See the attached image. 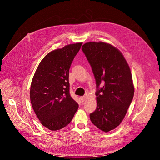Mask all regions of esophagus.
I'll list each match as a JSON object with an SVG mask.
<instances>
[{
  "instance_id": "1",
  "label": "esophagus",
  "mask_w": 160,
  "mask_h": 160,
  "mask_svg": "<svg viewBox=\"0 0 160 160\" xmlns=\"http://www.w3.org/2000/svg\"><path fill=\"white\" fill-rule=\"evenodd\" d=\"M80 99H81V101H82V102H83V101L85 100V99H86V97L85 96H83V97H81L80 98Z\"/></svg>"
}]
</instances>
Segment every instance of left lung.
<instances>
[{"instance_id":"obj_1","label":"left lung","mask_w":160,"mask_h":160,"mask_svg":"<svg viewBox=\"0 0 160 160\" xmlns=\"http://www.w3.org/2000/svg\"><path fill=\"white\" fill-rule=\"evenodd\" d=\"M82 50L90 63L97 85V108L91 122L104 132L119 126L134 95L129 66L118 49L104 42H88ZM101 84L104 86L98 89Z\"/></svg>"}]
</instances>
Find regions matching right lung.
I'll return each instance as SVG.
<instances>
[{
  "mask_svg": "<svg viewBox=\"0 0 160 160\" xmlns=\"http://www.w3.org/2000/svg\"><path fill=\"white\" fill-rule=\"evenodd\" d=\"M83 42L53 50L41 60L32 79L30 99L41 123L52 131L67 126L79 105L69 94V71Z\"/></svg>",
  "mask_w": 160,
  "mask_h": 160,
  "instance_id": "right-lung-1",
  "label": "right lung"
}]
</instances>
